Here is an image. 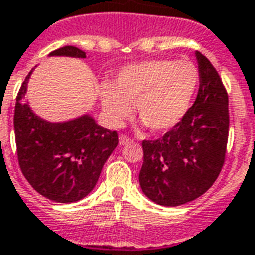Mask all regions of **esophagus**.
Wrapping results in <instances>:
<instances>
[{
    "label": "esophagus",
    "instance_id": "esophagus-1",
    "mask_svg": "<svg viewBox=\"0 0 255 255\" xmlns=\"http://www.w3.org/2000/svg\"><path fill=\"white\" fill-rule=\"evenodd\" d=\"M131 141H132V139H131V137H128L127 135H123V133H122V135L119 136V143L122 145L128 144V143H131Z\"/></svg>",
    "mask_w": 255,
    "mask_h": 255
}]
</instances>
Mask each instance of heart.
<instances>
[{"instance_id": "b5f03b06", "label": "heart", "mask_w": 255, "mask_h": 255, "mask_svg": "<svg viewBox=\"0 0 255 255\" xmlns=\"http://www.w3.org/2000/svg\"><path fill=\"white\" fill-rule=\"evenodd\" d=\"M199 85V71L191 61L170 58L129 64L115 75L112 85L102 84L100 99L108 123L120 126L132 112L152 132L178 124L191 106Z\"/></svg>"}]
</instances>
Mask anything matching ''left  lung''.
<instances>
[{"instance_id":"1","label":"left lung","mask_w":255,"mask_h":255,"mask_svg":"<svg viewBox=\"0 0 255 255\" xmlns=\"http://www.w3.org/2000/svg\"><path fill=\"white\" fill-rule=\"evenodd\" d=\"M199 91L178 124L156 140H143L139 174L145 195L162 206L197 199L218 178L229 139V96L217 69L197 52Z\"/></svg>"}]
</instances>
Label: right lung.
Wrapping results in <instances>:
<instances>
[{
  "instance_id": "add662e5",
  "label": "right lung",
  "mask_w": 255,
  "mask_h": 255,
  "mask_svg": "<svg viewBox=\"0 0 255 255\" xmlns=\"http://www.w3.org/2000/svg\"><path fill=\"white\" fill-rule=\"evenodd\" d=\"M50 56L85 58L76 46H63ZM32 71L15 99L14 135L19 168L42 197L72 203L87 197L96 186L104 163L119 143L118 132L97 126L84 115L65 123H49L24 103Z\"/></svg>"
}]
</instances>
